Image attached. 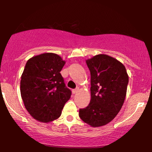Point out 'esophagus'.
I'll list each match as a JSON object with an SVG mask.
<instances>
[{"label":"esophagus","instance_id":"esophagus-1","mask_svg":"<svg viewBox=\"0 0 152 152\" xmlns=\"http://www.w3.org/2000/svg\"><path fill=\"white\" fill-rule=\"evenodd\" d=\"M78 90H79V88H78V87H77V88H75V89H73V90H72V93L74 94H76V93H77V92L78 91Z\"/></svg>","mask_w":152,"mask_h":152}]
</instances>
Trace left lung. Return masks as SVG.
Masks as SVG:
<instances>
[{"label": "left lung", "mask_w": 152, "mask_h": 152, "mask_svg": "<svg viewBox=\"0 0 152 152\" xmlns=\"http://www.w3.org/2000/svg\"><path fill=\"white\" fill-rule=\"evenodd\" d=\"M91 73V102L79 109V116L93 127L106 125L121 110L126 94L129 76L116 58L99 54L86 60Z\"/></svg>", "instance_id": "1"}]
</instances>
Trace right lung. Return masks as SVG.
Masks as SVG:
<instances>
[{"instance_id":"add662e5","label":"right lung","mask_w":152,"mask_h":152,"mask_svg":"<svg viewBox=\"0 0 152 152\" xmlns=\"http://www.w3.org/2000/svg\"><path fill=\"white\" fill-rule=\"evenodd\" d=\"M53 53L36 56L26 63L20 80V94L26 110L35 119L48 122L57 119L71 91L60 71L65 65Z\"/></svg>"}]
</instances>
